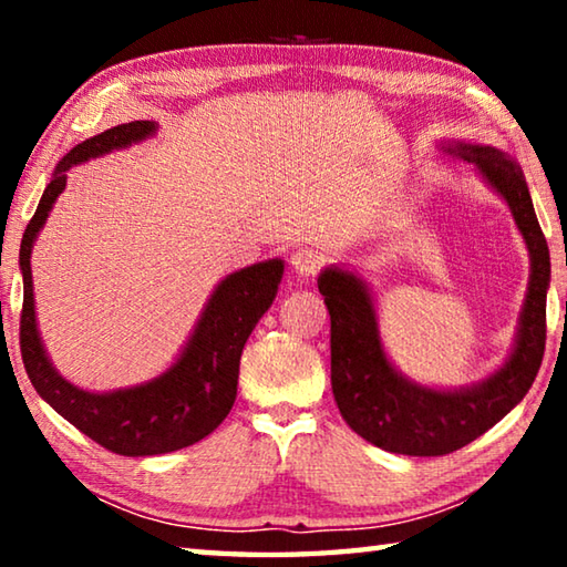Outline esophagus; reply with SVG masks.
<instances>
[{
	"instance_id": "1",
	"label": "esophagus",
	"mask_w": 567,
	"mask_h": 567,
	"mask_svg": "<svg viewBox=\"0 0 567 567\" xmlns=\"http://www.w3.org/2000/svg\"><path fill=\"white\" fill-rule=\"evenodd\" d=\"M290 265H292V272L297 277H315L322 270V255L315 252V249H297L290 257Z\"/></svg>"
}]
</instances>
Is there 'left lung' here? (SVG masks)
Here are the masks:
<instances>
[{
    "instance_id": "obj_1",
    "label": "left lung",
    "mask_w": 567,
    "mask_h": 567,
    "mask_svg": "<svg viewBox=\"0 0 567 567\" xmlns=\"http://www.w3.org/2000/svg\"><path fill=\"white\" fill-rule=\"evenodd\" d=\"M440 150L473 165L480 179L511 207L530 255L520 320L501 368L473 385H420L388 358L368 282L348 265L324 267L318 277L330 310L332 395L344 422L368 443L415 457L447 455L473 443L525 398L543 362L550 287L548 243L537 225L523 167L491 145L443 140Z\"/></svg>"
}]
</instances>
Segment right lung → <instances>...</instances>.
Returning a JSON list of instances; mask_svg holds the SVG:
<instances>
[{
  "instance_id": "add662e5",
  "label": "right lung",
  "mask_w": 567,
  "mask_h": 567,
  "mask_svg": "<svg viewBox=\"0 0 567 567\" xmlns=\"http://www.w3.org/2000/svg\"><path fill=\"white\" fill-rule=\"evenodd\" d=\"M157 130L159 124L150 120L117 124L66 152L54 167L19 247V270L24 282L19 344H22L27 375L47 405H52L80 433L127 457L175 453L195 445L229 415L237 398L243 348L255 324L270 310L285 272V262L280 257H272L223 277L207 297L175 362L157 378L132 388L94 392L60 375L37 328L32 285L34 243L56 197L66 187V172L110 152L140 145L155 137Z\"/></svg>"
}]
</instances>
